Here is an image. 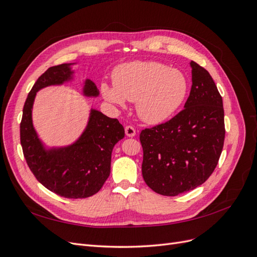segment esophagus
<instances>
[{
  "instance_id": "34e87169",
  "label": "esophagus",
  "mask_w": 257,
  "mask_h": 257,
  "mask_svg": "<svg viewBox=\"0 0 257 257\" xmlns=\"http://www.w3.org/2000/svg\"><path fill=\"white\" fill-rule=\"evenodd\" d=\"M125 134L127 137H134L136 135V130L132 125H127L125 126Z\"/></svg>"
}]
</instances>
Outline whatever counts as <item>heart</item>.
I'll use <instances>...</instances> for the list:
<instances>
[{
	"mask_svg": "<svg viewBox=\"0 0 257 257\" xmlns=\"http://www.w3.org/2000/svg\"><path fill=\"white\" fill-rule=\"evenodd\" d=\"M113 85H102L108 102L123 105L124 98L136 102L138 115L152 124L169 118L188 92V80L180 71L154 61L119 66L113 73Z\"/></svg>",
	"mask_w": 257,
	"mask_h": 257,
	"instance_id": "heart-1",
	"label": "heart"
}]
</instances>
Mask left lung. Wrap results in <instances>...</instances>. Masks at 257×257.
<instances>
[{
	"label": "left lung",
	"mask_w": 257,
	"mask_h": 257,
	"mask_svg": "<svg viewBox=\"0 0 257 257\" xmlns=\"http://www.w3.org/2000/svg\"><path fill=\"white\" fill-rule=\"evenodd\" d=\"M191 67L192 88L184 109L139 136L144 180L164 196L203 184L215 169L224 145L222 96L207 69L194 61Z\"/></svg>",
	"instance_id": "8db88e82"
}]
</instances>
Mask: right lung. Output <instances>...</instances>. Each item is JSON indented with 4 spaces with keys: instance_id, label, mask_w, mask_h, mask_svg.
Masks as SVG:
<instances>
[{
    "instance_id": "right-lung-1",
    "label": "right lung",
    "mask_w": 257,
    "mask_h": 257,
    "mask_svg": "<svg viewBox=\"0 0 257 257\" xmlns=\"http://www.w3.org/2000/svg\"><path fill=\"white\" fill-rule=\"evenodd\" d=\"M71 64L51 66L34 83L23 106L20 123V143L27 164L46 189L65 198H85L96 194L110 174L111 152L124 137V127L118 119H111L92 109L88 125L73 145L46 150L32 123V107L36 92L72 79ZM83 94L97 96L95 83L87 79Z\"/></svg>"
}]
</instances>
